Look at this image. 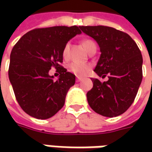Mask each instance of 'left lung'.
<instances>
[{
  "instance_id": "8db88e82",
  "label": "left lung",
  "mask_w": 152,
  "mask_h": 152,
  "mask_svg": "<svg viewBox=\"0 0 152 152\" xmlns=\"http://www.w3.org/2000/svg\"><path fill=\"white\" fill-rule=\"evenodd\" d=\"M76 34L66 26L37 28L26 33L13 46L9 79L17 102L29 116L47 119L64 106L75 75L60 64L66 45ZM51 67L56 68L54 75L49 74Z\"/></svg>"
}]
</instances>
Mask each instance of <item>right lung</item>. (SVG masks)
Wrapping results in <instances>:
<instances>
[{
	"instance_id": "right-lung-1",
	"label": "right lung",
	"mask_w": 152,
	"mask_h": 152,
	"mask_svg": "<svg viewBox=\"0 0 152 152\" xmlns=\"http://www.w3.org/2000/svg\"><path fill=\"white\" fill-rule=\"evenodd\" d=\"M84 33L96 39L101 56L87 93L88 103L96 113L113 118L126 112L136 96L142 80V55L126 33L107 26L85 27Z\"/></svg>"
}]
</instances>
